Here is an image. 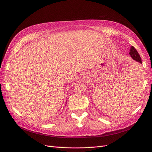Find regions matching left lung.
<instances>
[{
	"instance_id": "1",
	"label": "left lung",
	"mask_w": 152,
	"mask_h": 152,
	"mask_svg": "<svg viewBox=\"0 0 152 152\" xmlns=\"http://www.w3.org/2000/svg\"><path fill=\"white\" fill-rule=\"evenodd\" d=\"M129 54L131 55V58L134 59V60L136 61L137 62H138L140 63H142V61H141V58L140 57V55L139 54L138 52L137 51L136 49L133 47V46H131V49H130V52H129Z\"/></svg>"
}]
</instances>
